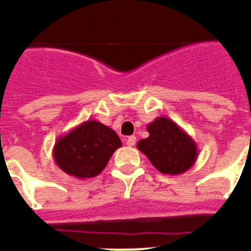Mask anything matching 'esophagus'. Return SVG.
<instances>
[{
  "label": "esophagus",
  "mask_w": 251,
  "mask_h": 251,
  "mask_svg": "<svg viewBox=\"0 0 251 251\" xmlns=\"http://www.w3.org/2000/svg\"><path fill=\"white\" fill-rule=\"evenodd\" d=\"M136 145V137L134 136H130L127 138V146H129V147H133V146Z\"/></svg>",
  "instance_id": "1"
}]
</instances>
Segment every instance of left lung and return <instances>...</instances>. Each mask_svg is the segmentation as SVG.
<instances>
[{
	"label": "left lung",
	"instance_id": "8db88e82",
	"mask_svg": "<svg viewBox=\"0 0 251 251\" xmlns=\"http://www.w3.org/2000/svg\"><path fill=\"white\" fill-rule=\"evenodd\" d=\"M150 136L137 143V148L161 174L181 175L196 162V142L172 119L158 117L147 126Z\"/></svg>",
	"mask_w": 251,
	"mask_h": 251
}]
</instances>
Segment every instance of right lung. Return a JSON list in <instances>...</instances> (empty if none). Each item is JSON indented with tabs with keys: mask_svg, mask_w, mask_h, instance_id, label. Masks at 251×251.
<instances>
[{
	"mask_svg": "<svg viewBox=\"0 0 251 251\" xmlns=\"http://www.w3.org/2000/svg\"><path fill=\"white\" fill-rule=\"evenodd\" d=\"M121 146L112 128L98 121H86L57 138L52 156L57 167L69 176L92 178L100 174Z\"/></svg>",
	"mask_w": 251,
	"mask_h": 251,
	"instance_id": "add662e5",
	"label": "right lung"
}]
</instances>
